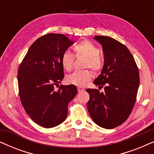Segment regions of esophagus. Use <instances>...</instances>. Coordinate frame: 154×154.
Wrapping results in <instances>:
<instances>
[{"label": "esophagus", "mask_w": 154, "mask_h": 154, "mask_svg": "<svg viewBox=\"0 0 154 154\" xmlns=\"http://www.w3.org/2000/svg\"><path fill=\"white\" fill-rule=\"evenodd\" d=\"M77 90H78V92H80L84 91V90H85V88H83V87H78Z\"/></svg>", "instance_id": "esophagus-1"}]
</instances>
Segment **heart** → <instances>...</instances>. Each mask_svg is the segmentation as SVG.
Here are the masks:
<instances>
[{
	"label": "heart",
	"instance_id": "heart-1",
	"mask_svg": "<svg viewBox=\"0 0 154 154\" xmlns=\"http://www.w3.org/2000/svg\"><path fill=\"white\" fill-rule=\"evenodd\" d=\"M73 50L76 56H81L86 58L85 63V68L92 69L94 71H99L103 66V62L100 56V50L95 44L88 40H84L75 44ZM61 64L64 70L70 71L73 68L74 57L69 51L63 52L61 57ZM92 74L89 70L75 71L68 75L66 81L69 84L78 86H83L86 82L92 79Z\"/></svg>",
	"mask_w": 154,
	"mask_h": 154
}]
</instances>
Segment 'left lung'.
Segmentation results:
<instances>
[{"label":"left lung","mask_w":154,"mask_h":154,"mask_svg":"<svg viewBox=\"0 0 154 154\" xmlns=\"http://www.w3.org/2000/svg\"><path fill=\"white\" fill-rule=\"evenodd\" d=\"M94 39L102 45L104 64L93 83L104 85V91L86 90L90 94L87 106L97 125L112 129L124 123L132 112L140 85L139 69L125 45L104 35H94Z\"/></svg>","instance_id":"obj_1"}]
</instances>
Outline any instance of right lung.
Here are the masks:
<instances>
[{
    "mask_svg": "<svg viewBox=\"0 0 154 154\" xmlns=\"http://www.w3.org/2000/svg\"><path fill=\"white\" fill-rule=\"evenodd\" d=\"M73 43L64 34L44 35L31 45L19 66L21 102L29 117L43 128H53L64 122L69 103L77 94L74 85H61L54 90L64 77L61 57Z\"/></svg>",
    "mask_w": 154,
    "mask_h": 154,
    "instance_id": "obj_1",
    "label": "right lung"
}]
</instances>
